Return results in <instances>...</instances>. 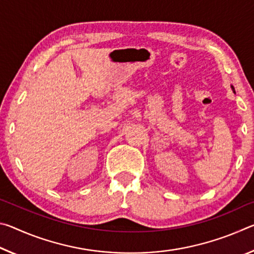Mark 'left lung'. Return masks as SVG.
Returning <instances> with one entry per match:
<instances>
[{
	"label": "left lung",
	"mask_w": 254,
	"mask_h": 254,
	"mask_svg": "<svg viewBox=\"0 0 254 254\" xmlns=\"http://www.w3.org/2000/svg\"><path fill=\"white\" fill-rule=\"evenodd\" d=\"M232 89H233V91H234V87H233V86H232Z\"/></svg>",
	"instance_id": "8db88e82"
}]
</instances>
